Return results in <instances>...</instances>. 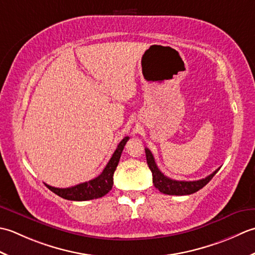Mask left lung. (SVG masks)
I'll use <instances>...</instances> for the list:
<instances>
[{"label": "left lung", "mask_w": 255, "mask_h": 255, "mask_svg": "<svg viewBox=\"0 0 255 255\" xmlns=\"http://www.w3.org/2000/svg\"><path fill=\"white\" fill-rule=\"evenodd\" d=\"M145 154H146L147 165L153 175L154 186L156 187L160 193L166 194V195L183 196V195L194 194L209 183L211 178L217 174V171L220 169L218 168L217 170L214 171V173L210 174L209 176H207L206 178H202L199 180H194V181L175 180L167 177V176H165L162 171L158 169L156 163H155L153 154L150 153V150L148 148H145Z\"/></svg>", "instance_id": "left-lung-1"}]
</instances>
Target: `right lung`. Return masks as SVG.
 Listing matches in <instances>:
<instances>
[{
  "mask_svg": "<svg viewBox=\"0 0 255 255\" xmlns=\"http://www.w3.org/2000/svg\"><path fill=\"white\" fill-rule=\"evenodd\" d=\"M128 136H126L120 143H119L116 152L113 153L112 157L109 160V163L107 164L105 169H103L102 173L99 175L98 177L93 178L89 181H86V183L69 187V188H56V187H51L47 184H46V186H47L53 193L67 200L85 201L100 198V197L107 195L109 191L112 189L113 174L117 169L122 150L124 146H126L127 142L128 141Z\"/></svg>",
  "mask_w": 255,
  "mask_h": 255,
  "instance_id": "add662e5",
  "label": "right lung"
}]
</instances>
